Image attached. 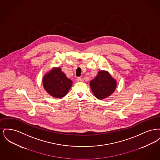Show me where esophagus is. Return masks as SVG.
Segmentation results:
<instances>
[{
    "label": "esophagus",
    "mask_w": 160,
    "mask_h": 160,
    "mask_svg": "<svg viewBox=\"0 0 160 160\" xmlns=\"http://www.w3.org/2000/svg\"><path fill=\"white\" fill-rule=\"evenodd\" d=\"M76 80L77 82H83L84 81V79L81 78V77H77Z\"/></svg>",
    "instance_id": "1"
}]
</instances>
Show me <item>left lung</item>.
Masks as SVG:
<instances>
[{"label": "left lung", "mask_w": 160, "mask_h": 160, "mask_svg": "<svg viewBox=\"0 0 160 160\" xmlns=\"http://www.w3.org/2000/svg\"><path fill=\"white\" fill-rule=\"evenodd\" d=\"M90 86L94 96L97 99H105L116 90L117 82L108 71L101 70L96 77L91 81Z\"/></svg>", "instance_id": "8db88e82"}]
</instances>
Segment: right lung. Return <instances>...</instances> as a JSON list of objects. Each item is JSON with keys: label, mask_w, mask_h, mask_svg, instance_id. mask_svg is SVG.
I'll list each match as a JSON object with an SVG mask.
<instances>
[{"label": "right lung", "mask_w": 160, "mask_h": 160, "mask_svg": "<svg viewBox=\"0 0 160 160\" xmlns=\"http://www.w3.org/2000/svg\"><path fill=\"white\" fill-rule=\"evenodd\" d=\"M42 84L44 89L50 95L61 98L68 93L72 82L67 77L61 68L54 67L44 75Z\"/></svg>", "instance_id": "right-lung-1"}]
</instances>
